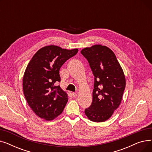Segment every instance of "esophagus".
I'll return each mask as SVG.
<instances>
[{
	"label": "esophagus",
	"mask_w": 152,
	"mask_h": 152,
	"mask_svg": "<svg viewBox=\"0 0 152 152\" xmlns=\"http://www.w3.org/2000/svg\"><path fill=\"white\" fill-rule=\"evenodd\" d=\"M72 95H73V97H76L77 95V92H73V93H72Z\"/></svg>",
	"instance_id": "1"
}]
</instances>
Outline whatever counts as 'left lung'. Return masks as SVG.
Masks as SVG:
<instances>
[{"label":"left lung","mask_w":152,"mask_h":152,"mask_svg":"<svg viewBox=\"0 0 152 152\" xmlns=\"http://www.w3.org/2000/svg\"><path fill=\"white\" fill-rule=\"evenodd\" d=\"M94 76L92 102L85 110L91 121L103 122L119 106L126 86L122 68L113 52L107 46L94 45L81 51Z\"/></svg>","instance_id":"obj_1"}]
</instances>
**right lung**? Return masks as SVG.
Returning a JSON list of instances; mask_svg holds the SVG:
<instances>
[{
    "mask_svg": "<svg viewBox=\"0 0 152 152\" xmlns=\"http://www.w3.org/2000/svg\"><path fill=\"white\" fill-rule=\"evenodd\" d=\"M77 52V49L48 45L39 49L28 63L23 78V92L29 106L39 117L51 121L65 108L68 95L57 86L61 81L59 71Z\"/></svg>",
    "mask_w": 152,
    "mask_h": 152,
    "instance_id": "add662e5",
    "label": "right lung"
}]
</instances>
